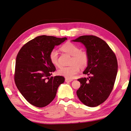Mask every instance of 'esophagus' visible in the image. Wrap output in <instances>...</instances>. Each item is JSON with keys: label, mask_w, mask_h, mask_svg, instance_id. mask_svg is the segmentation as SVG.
<instances>
[{"label": "esophagus", "mask_w": 131, "mask_h": 131, "mask_svg": "<svg viewBox=\"0 0 131 131\" xmlns=\"http://www.w3.org/2000/svg\"><path fill=\"white\" fill-rule=\"evenodd\" d=\"M71 81H73V80H72V79H67V78L65 79V82H66V83L71 82Z\"/></svg>", "instance_id": "esophagus-1"}]
</instances>
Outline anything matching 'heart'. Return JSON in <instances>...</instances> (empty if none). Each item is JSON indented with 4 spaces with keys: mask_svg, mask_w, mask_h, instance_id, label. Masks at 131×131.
Listing matches in <instances>:
<instances>
[{
    "mask_svg": "<svg viewBox=\"0 0 131 131\" xmlns=\"http://www.w3.org/2000/svg\"><path fill=\"white\" fill-rule=\"evenodd\" d=\"M61 51L72 56L70 65L63 66L57 71V74L67 79H72L75 76L79 69H83L88 66L89 57L87 53L80 51L79 47L71 42H67L61 47ZM50 62L56 66H59L58 52L56 49H52L49 54Z\"/></svg>",
    "mask_w": 131,
    "mask_h": 131,
    "instance_id": "heart-1",
    "label": "heart"
}]
</instances>
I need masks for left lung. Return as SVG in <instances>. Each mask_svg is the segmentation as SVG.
Returning a JSON list of instances; mask_svg holds the SVG:
<instances>
[{
    "label": "left lung",
    "mask_w": 131,
    "mask_h": 131,
    "mask_svg": "<svg viewBox=\"0 0 131 131\" xmlns=\"http://www.w3.org/2000/svg\"><path fill=\"white\" fill-rule=\"evenodd\" d=\"M73 41L84 44L89 57L83 74L90 77L78 79L80 87L77 94L85 105L97 106L107 100L114 88L118 71L116 56L104 40L96 36L83 35Z\"/></svg>",
    "instance_id": "1"
}]
</instances>
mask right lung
Instances as JSON below:
<instances>
[{
    "label": "right lung",
    "mask_w": 131,
    "mask_h": 131,
    "mask_svg": "<svg viewBox=\"0 0 131 131\" xmlns=\"http://www.w3.org/2000/svg\"><path fill=\"white\" fill-rule=\"evenodd\" d=\"M66 38L41 35L22 47L16 57L14 79L18 90L30 104L38 107L46 106L56 95L62 76L50 77L56 70L50 62L49 54Z\"/></svg>",
    "instance_id": "right-lung-1"
}]
</instances>
